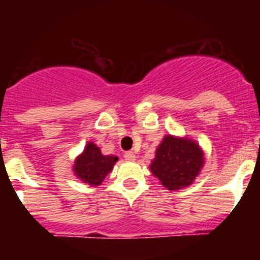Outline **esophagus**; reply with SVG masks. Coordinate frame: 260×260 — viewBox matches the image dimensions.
<instances>
[{"mask_svg":"<svg viewBox=\"0 0 260 260\" xmlns=\"http://www.w3.org/2000/svg\"><path fill=\"white\" fill-rule=\"evenodd\" d=\"M125 158L127 161H135L137 160V155L133 151H128V152L125 153Z\"/></svg>","mask_w":260,"mask_h":260,"instance_id":"1","label":"esophagus"}]
</instances>
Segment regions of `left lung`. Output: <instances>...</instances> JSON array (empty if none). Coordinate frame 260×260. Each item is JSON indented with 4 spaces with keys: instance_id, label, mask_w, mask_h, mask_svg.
<instances>
[{
    "instance_id": "1",
    "label": "left lung",
    "mask_w": 260,
    "mask_h": 260,
    "mask_svg": "<svg viewBox=\"0 0 260 260\" xmlns=\"http://www.w3.org/2000/svg\"><path fill=\"white\" fill-rule=\"evenodd\" d=\"M204 152L199 143L187 137L165 135L156 148L150 171L165 189L174 191L189 187L201 174Z\"/></svg>"
}]
</instances>
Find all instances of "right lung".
Returning <instances> with one entry per match:
<instances>
[{"instance_id": "obj_1", "label": "right lung", "mask_w": 260, "mask_h": 260, "mask_svg": "<svg viewBox=\"0 0 260 260\" xmlns=\"http://www.w3.org/2000/svg\"><path fill=\"white\" fill-rule=\"evenodd\" d=\"M118 157L104 155L92 141L87 142L83 152L75 157L73 173L83 183L89 186H100L105 177L113 171Z\"/></svg>"}]
</instances>
